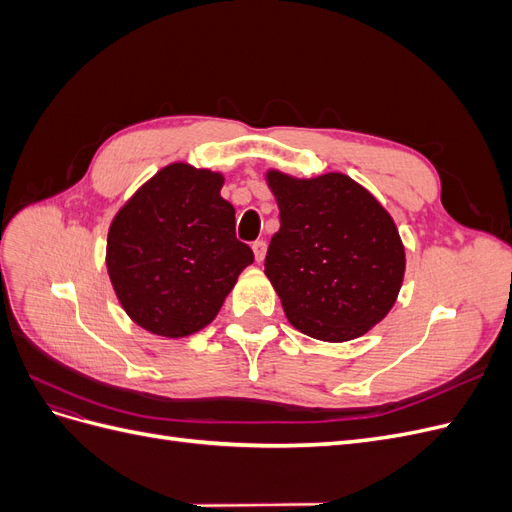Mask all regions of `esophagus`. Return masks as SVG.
I'll list each match as a JSON object with an SVG mask.
<instances>
[{"label":"esophagus","mask_w":512,"mask_h":512,"mask_svg":"<svg viewBox=\"0 0 512 512\" xmlns=\"http://www.w3.org/2000/svg\"><path fill=\"white\" fill-rule=\"evenodd\" d=\"M252 250H254V256H256V262H262L267 256V243L265 241H254Z\"/></svg>","instance_id":"1"}]
</instances>
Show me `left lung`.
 I'll use <instances>...</instances> for the list:
<instances>
[{"label":"left lung","instance_id":"8db88e82","mask_svg":"<svg viewBox=\"0 0 512 512\" xmlns=\"http://www.w3.org/2000/svg\"><path fill=\"white\" fill-rule=\"evenodd\" d=\"M280 230L265 273L294 329L348 342L391 312L406 273L399 230L363 185L342 173L297 179L269 170Z\"/></svg>","mask_w":512,"mask_h":512}]
</instances>
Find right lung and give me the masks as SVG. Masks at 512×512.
Instances as JSON below:
<instances>
[{
	"label": "right lung",
	"instance_id": "add662e5",
	"mask_svg": "<svg viewBox=\"0 0 512 512\" xmlns=\"http://www.w3.org/2000/svg\"><path fill=\"white\" fill-rule=\"evenodd\" d=\"M224 175L185 162L164 166L108 228L106 269L126 314L145 331L185 337L218 316L239 273L254 262L235 237Z\"/></svg>",
	"mask_w": 512,
	"mask_h": 512
}]
</instances>
